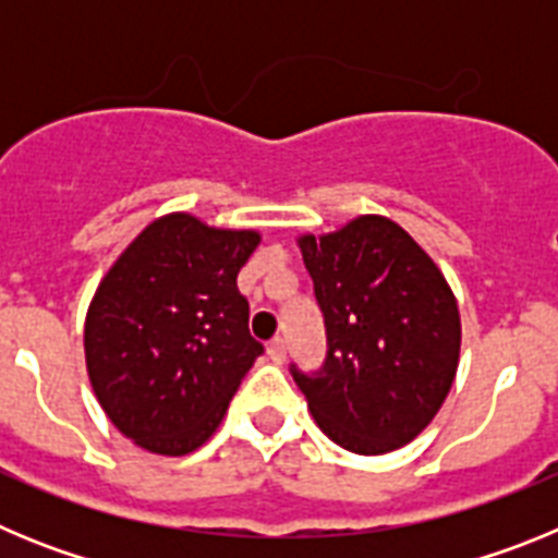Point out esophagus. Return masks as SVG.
I'll list each match as a JSON object with an SVG mask.
<instances>
[{"instance_id": "1", "label": "esophagus", "mask_w": 558, "mask_h": 558, "mask_svg": "<svg viewBox=\"0 0 558 558\" xmlns=\"http://www.w3.org/2000/svg\"><path fill=\"white\" fill-rule=\"evenodd\" d=\"M268 357L274 360V363H284V357H288V347H284V338H279V335H276V338L270 340Z\"/></svg>"}]
</instances>
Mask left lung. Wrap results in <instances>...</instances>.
I'll return each instance as SVG.
<instances>
[{
  "label": "left lung",
  "instance_id": "obj_1",
  "mask_svg": "<svg viewBox=\"0 0 558 558\" xmlns=\"http://www.w3.org/2000/svg\"><path fill=\"white\" fill-rule=\"evenodd\" d=\"M327 327V360L295 386L335 445L399 450L447 399L461 315L445 274L393 220L363 215L332 234L299 236Z\"/></svg>",
  "mask_w": 558,
  "mask_h": 558
}]
</instances>
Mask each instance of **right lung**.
<instances>
[{"mask_svg":"<svg viewBox=\"0 0 558 558\" xmlns=\"http://www.w3.org/2000/svg\"><path fill=\"white\" fill-rule=\"evenodd\" d=\"M256 245V231L172 211L102 276L83 332L88 379L113 427L142 450H198L263 354L236 290Z\"/></svg>","mask_w":558,"mask_h":558,"instance_id":"add662e5","label":"right lung"}]
</instances>
